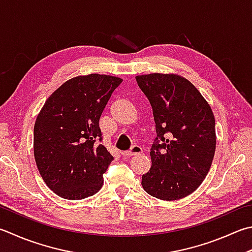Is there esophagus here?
I'll return each mask as SVG.
<instances>
[{
    "instance_id": "obj_1",
    "label": "esophagus",
    "mask_w": 252,
    "mask_h": 252,
    "mask_svg": "<svg viewBox=\"0 0 252 252\" xmlns=\"http://www.w3.org/2000/svg\"><path fill=\"white\" fill-rule=\"evenodd\" d=\"M141 153H142V148L140 146H132L128 151H123L122 155L124 157H131V156L139 155Z\"/></svg>"
}]
</instances>
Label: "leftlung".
Instances as JSON below:
<instances>
[{
	"label": "left lung",
	"mask_w": 252,
	"mask_h": 252,
	"mask_svg": "<svg viewBox=\"0 0 252 252\" xmlns=\"http://www.w3.org/2000/svg\"><path fill=\"white\" fill-rule=\"evenodd\" d=\"M136 80L153 107L157 132L151 168L141 185L159 200H180L195 191L211 169L216 149L214 114L181 75L150 73Z\"/></svg>",
	"instance_id": "1"
}]
</instances>
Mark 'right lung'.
Returning <instances> with one entry per match:
<instances>
[{"label": "right lung", "instance_id": "1", "mask_svg": "<svg viewBox=\"0 0 252 252\" xmlns=\"http://www.w3.org/2000/svg\"><path fill=\"white\" fill-rule=\"evenodd\" d=\"M121 78L92 73L65 81L47 98L34 126V156L42 180L65 200L99 191L114 159L101 140L98 121Z\"/></svg>", "mask_w": 252, "mask_h": 252}]
</instances>
